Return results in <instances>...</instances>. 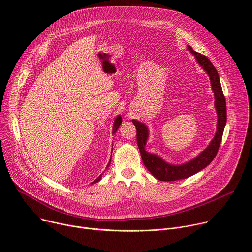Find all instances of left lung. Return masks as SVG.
<instances>
[{"label":"left lung","instance_id":"obj_1","mask_svg":"<svg viewBox=\"0 0 252 252\" xmlns=\"http://www.w3.org/2000/svg\"><path fill=\"white\" fill-rule=\"evenodd\" d=\"M189 50L195 56L198 63L203 67V69L209 76L211 88L215 97L214 103H215V107H217V112L219 116L218 131L215 133L213 139L211 140L210 145L198 157H196L194 159L185 164L172 165V164L166 163L158 156L152 155L146 152L145 147H146V142L149 135L148 128L143 124L132 120V123L136 127V141H137V146L140 152L142 161L145 163L146 167L150 170V172L155 177H157L158 181H162V182H173V181H178V179L188 178L195 174L196 172L200 171L204 167H206L213 160V158H215V156H217L219 152L220 142L222 139L224 126L226 124L225 96L221 89L220 76L217 68L213 66V64L211 63V62L207 57L193 51L191 47H189Z\"/></svg>","mask_w":252,"mask_h":252}]
</instances>
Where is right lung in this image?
<instances>
[{"label":"right lung","instance_id":"1","mask_svg":"<svg viewBox=\"0 0 252 252\" xmlns=\"http://www.w3.org/2000/svg\"><path fill=\"white\" fill-rule=\"evenodd\" d=\"M121 124H122V118H121V117H118V118L116 119V121H115V124H114L113 133H115V132L118 130V128H119V126H120V125H121ZM110 163H111V161H110ZM110 163H109V165H110ZM100 178H101V175H99L94 183H97Z\"/></svg>","mask_w":252,"mask_h":252}]
</instances>
